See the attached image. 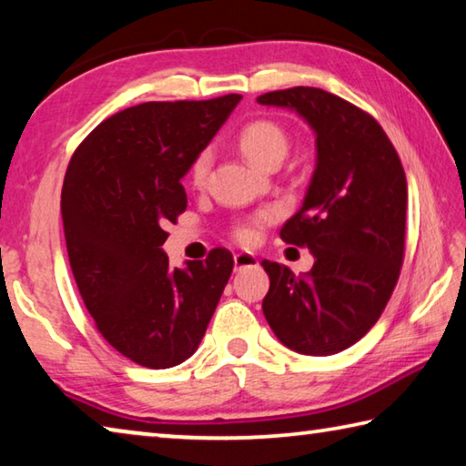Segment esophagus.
<instances>
[{
    "label": "esophagus",
    "mask_w": 466,
    "mask_h": 466,
    "mask_svg": "<svg viewBox=\"0 0 466 466\" xmlns=\"http://www.w3.org/2000/svg\"><path fill=\"white\" fill-rule=\"evenodd\" d=\"M257 265H258V258L255 255H250V252H238V255H234L236 270H242L247 267H257Z\"/></svg>",
    "instance_id": "34e87169"
}]
</instances>
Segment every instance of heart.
Here are the masks:
<instances>
[{
  "instance_id": "b5f03b06",
  "label": "heart",
  "mask_w": 466,
  "mask_h": 466,
  "mask_svg": "<svg viewBox=\"0 0 466 466\" xmlns=\"http://www.w3.org/2000/svg\"><path fill=\"white\" fill-rule=\"evenodd\" d=\"M238 145L244 155L258 167L268 168L270 165L281 163L287 152H289V134L273 120H255L247 124L238 137ZM211 168V150L206 148L193 158L189 167V181L196 187H204ZM265 219L260 216L248 222H240L234 226L232 236L242 244H252L257 240V226Z\"/></svg>"
}]
</instances>
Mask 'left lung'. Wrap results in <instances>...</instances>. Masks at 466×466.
<instances>
[{
	"label": "left lung",
	"instance_id": "left-lung-1",
	"mask_svg": "<svg viewBox=\"0 0 466 466\" xmlns=\"http://www.w3.org/2000/svg\"><path fill=\"white\" fill-rule=\"evenodd\" d=\"M257 101L298 112L318 148L303 206L281 228V238L309 248L316 262L298 277L262 260L270 279L262 314L287 349L328 357L359 342L391 298L403 265L408 181L385 130L350 101L318 87Z\"/></svg>",
	"mask_w": 466,
	"mask_h": 466
}]
</instances>
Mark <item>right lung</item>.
Masks as SVG:
<instances>
[{
	"label": "right lung",
	"mask_w": 466,
	"mask_h": 466,
	"mask_svg": "<svg viewBox=\"0 0 466 466\" xmlns=\"http://www.w3.org/2000/svg\"><path fill=\"white\" fill-rule=\"evenodd\" d=\"M238 93L148 101L101 122L66 168L61 211L79 293L99 334L140 367L187 360L232 275L230 250L168 267L167 222L187 208L181 185Z\"/></svg>",
	"instance_id": "add662e5"
}]
</instances>
